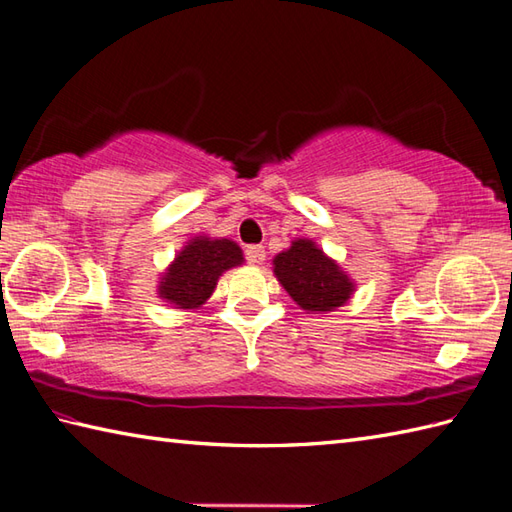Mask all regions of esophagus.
Segmentation results:
<instances>
[{
	"label": "esophagus",
	"instance_id": "esophagus-1",
	"mask_svg": "<svg viewBox=\"0 0 512 512\" xmlns=\"http://www.w3.org/2000/svg\"><path fill=\"white\" fill-rule=\"evenodd\" d=\"M246 259L250 264H264L266 259L264 246H246Z\"/></svg>",
	"mask_w": 512,
	"mask_h": 512
}]
</instances>
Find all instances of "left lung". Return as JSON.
Masks as SVG:
<instances>
[{"mask_svg": "<svg viewBox=\"0 0 512 512\" xmlns=\"http://www.w3.org/2000/svg\"><path fill=\"white\" fill-rule=\"evenodd\" d=\"M273 273L306 314H328L352 299L356 284L314 239L297 237L273 259Z\"/></svg>", "mask_w": 512, "mask_h": 512, "instance_id": "1", "label": "left lung"}]
</instances>
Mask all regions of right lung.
I'll return each mask as SVG.
<instances>
[{"label":"right lung","instance_id":"1","mask_svg":"<svg viewBox=\"0 0 512 512\" xmlns=\"http://www.w3.org/2000/svg\"><path fill=\"white\" fill-rule=\"evenodd\" d=\"M244 264V253L233 239L195 235L184 244L160 275L156 295L178 310L202 308L226 270Z\"/></svg>","mask_w":512,"mask_h":512}]
</instances>
